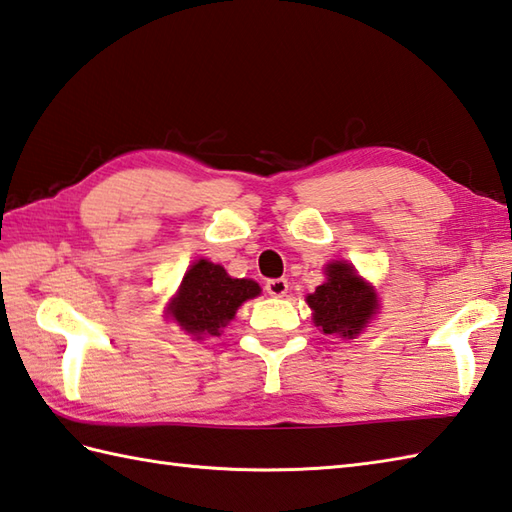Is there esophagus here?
<instances>
[{
  "instance_id": "esophagus-1",
  "label": "esophagus",
  "mask_w": 512,
  "mask_h": 512,
  "mask_svg": "<svg viewBox=\"0 0 512 512\" xmlns=\"http://www.w3.org/2000/svg\"><path fill=\"white\" fill-rule=\"evenodd\" d=\"M265 291L269 295H274V298H282V295H287L289 291V282L285 278H274V280H267L265 282Z\"/></svg>"
}]
</instances>
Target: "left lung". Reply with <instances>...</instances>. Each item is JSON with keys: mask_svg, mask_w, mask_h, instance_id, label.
<instances>
[{"mask_svg": "<svg viewBox=\"0 0 512 512\" xmlns=\"http://www.w3.org/2000/svg\"><path fill=\"white\" fill-rule=\"evenodd\" d=\"M326 276L324 285L306 298L313 309L315 326L326 335H357L377 311V293L348 263L328 265Z\"/></svg>", "mask_w": 512, "mask_h": 512, "instance_id": "8db88e82", "label": "left lung"}]
</instances>
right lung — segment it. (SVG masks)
Returning a JSON list of instances; mask_svg holds the SVG:
<instances>
[{
    "label": "right lung",
    "mask_w": 512,
    "mask_h": 512,
    "mask_svg": "<svg viewBox=\"0 0 512 512\" xmlns=\"http://www.w3.org/2000/svg\"><path fill=\"white\" fill-rule=\"evenodd\" d=\"M258 293L254 280L230 278L221 265L197 260L181 280L170 317L190 335H219L238 306Z\"/></svg>",
    "instance_id": "obj_1"
}]
</instances>
